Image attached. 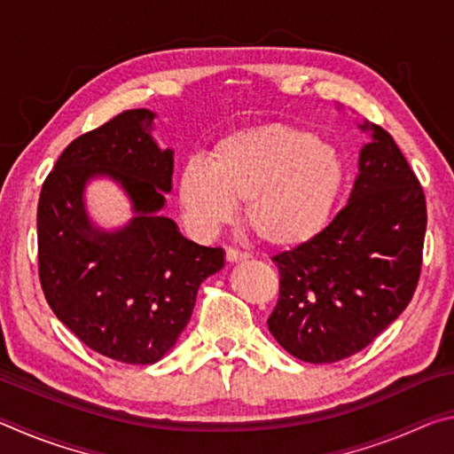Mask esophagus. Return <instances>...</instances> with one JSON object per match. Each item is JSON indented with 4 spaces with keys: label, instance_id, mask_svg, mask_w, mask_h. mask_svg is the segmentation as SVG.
I'll list each match as a JSON object with an SVG mask.
<instances>
[{
    "label": "esophagus",
    "instance_id": "34e87169",
    "mask_svg": "<svg viewBox=\"0 0 454 454\" xmlns=\"http://www.w3.org/2000/svg\"><path fill=\"white\" fill-rule=\"evenodd\" d=\"M246 258H250L248 252H242V250H238V248H228L226 250V260H228V262H240V260H246Z\"/></svg>",
    "mask_w": 454,
    "mask_h": 454
}]
</instances>
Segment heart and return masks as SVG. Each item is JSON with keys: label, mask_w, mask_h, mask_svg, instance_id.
Returning <instances> with one entry per match:
<instances>
[{"label": "heart", "mask_w": 454, "mask_h": 454, "mask_svg": "<svg viewBox=\"0 0 454 454\" xmlns=\"http://www.w3.org/2000/svg\"><path fill=\"white\" fill-rule=\"evenodd\" d=\"M348 182L347 158L312 129L268 121L234 129L212 145L208 162L184 164L178 198L198 232H214L246 200L260 240L292 248L318 236Z\"/></svg>", "instance_id": "1"}]
</instances>
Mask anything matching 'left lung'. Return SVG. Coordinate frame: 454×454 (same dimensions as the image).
Returning <instances> with one entry per match:
<instances>
[{"instance_id":"left-lung-1","label":"left lung","mask_w":454,"mask_h":454,"mask_svg":"<svg viewBox=\"0 0 454 454\" xmlns=\"http://www.w3.org/2000/svg\"><path fill=\"white\" fill-rule=\"evenodd\" d=\"M348 204L312 240L282 254L268 330L304 363H338L366 348L409 306L427 232V200L387 129L364 121Z\"/></svg>"}]
</instances>
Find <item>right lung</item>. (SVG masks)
I'll list each match as a JSON object with an SVG mask.
<instances>
[{
	"label": "right lung",
	"instance_id": "right-lung-1",
	"mask_svg": "<svg viewBox=\"0 0 454 454\" xmlns=\"http://www.w3.org/2000/svg\"><path fill=\"white\" fill-rule=\"evenodd\" d=\"M156 114L128 110L67 145L37 204V268L45 301L91 350L118 363L153 364L194 310L200 284L224 266V250L180 234L160 216L172 190L174 152L153 142ZM107 175L137 216L106 233L90 224L85 184Z\"/></svg>",
	"mask_w": 454,
	"mask_h": 454
}]
</instances>
